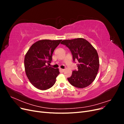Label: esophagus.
I'll return each instance as SVG.
<instances>
[{
  "mask_svg": "<svg viewBox=\"0 0 124 124\" xmlns=\"http://www.w3.org/2000/svg\"><path fill=\"white\" fill-rule=\"evenodd\" d=\"M60 70H61V71H62V72H63V71H65V69H60Z\"/></svg>",
  "mask_w": 124,
  "mask_h": 124,
  "instance_id": "obj_1",
  "label": "esophagus"
}]
</instances>
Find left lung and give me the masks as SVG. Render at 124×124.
<instances>
[{"label":"left lung","mask_w":124,"mask_h":124,"mask_svg":"<svg viewBox=\"0 0 124 124\" xmlns=\"http://www.w3.org/2000/svg\"><path fill=\"white\" fill-rule=\"evenodd\" d=\"M61 44L69 48L73 61H78V70L72 71V76L67 78L69 83L78 88L87 87L95 80L99 70V60L96 50L88 41L81 38L64 40Z\"/></svg>","instance_id":"8db88e82"}]
</instances>
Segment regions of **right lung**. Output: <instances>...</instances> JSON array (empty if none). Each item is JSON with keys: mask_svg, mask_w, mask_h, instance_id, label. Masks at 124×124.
Segmentation results:
<instances>
[{"mask_svg": "<svg viewBox=\"0 0 124 124\" xmlns=\"http://www.w3.org/2000/svg\"><path fill=\"white\" fill-rule=\"evenodd\" d=\"M62 40H41L33 43L24 58L25 70L30 82L35 87L46 90L52 87L59 74V69L46 65L52 60L54 50Z\"/></svg>", "mask_w": 124, "mask_h": 124, "instance_id": "obj_1", "label": "right lung"}]
</instances>
